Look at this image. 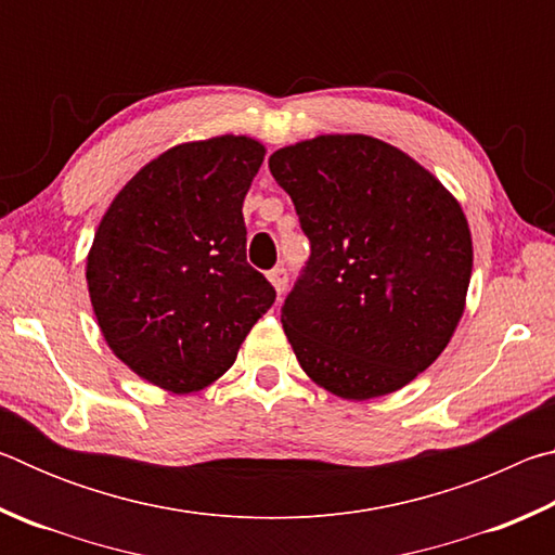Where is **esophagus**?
Returning a JSON list of instances; mask_svg holds the SVG:
<instances>
[{
	"label": "esophagus",
	"instance_id": "34e87169",
	"mask_svg": "<svg viewBox=\"0 0 555 555\" xmlns=\"http://www.w3.org/2000/svg\"><path fill=\"white\" fill-rule=\"evenodd\" d=\"M269 281H271V286L276 288L279 296L284 294V291H286V281H288L286 269H271V271H269Z\"/></svg>",
	"mask_w": 555,
	"mask_h": 555
}]
</instances>
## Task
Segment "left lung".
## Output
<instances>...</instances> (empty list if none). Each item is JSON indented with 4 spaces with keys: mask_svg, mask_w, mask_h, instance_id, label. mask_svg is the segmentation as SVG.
I'll list each match as a JSON object with an SVG mask.
<instances>
[{
    "mask_svg": "<svg viewBox=\"0 0 555 555\" xmlns=\"http://www.w3.org/2000/svg\"><path fill=\"white\" fill-rule=\"evenodd\" d=\"M269 168L311 240L281 311L298 364L347 401L406 387L465 313L473 234L457 198L416 158L367 134L281 146Z\"/></svg>",
    "mask_w": 555,
    "mask_h": 555,
    "instance_id": "8db88e82",
    "label": "left lung"
}]
</instances>
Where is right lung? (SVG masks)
I'll return each instance as SVG.
<instances>
[{
  "mask_svg": "<svg viewBox=\"0 0 555 555\" xmlns=\"http://www.w3.org/2000/svg\"><path fill=\"white\" fill-rule=\"evenodd\" d=\"M264 154L247 134L176 144L129 178L98 224L86 279L100 333L168 393L218 382L274 304L247 264L242 218Z\"/></svg>",
  "mask_w": 555,
  "mask_h": 555,
  "instance_id": "obj_1",
  "label": "right lung"
}]
</instances>
